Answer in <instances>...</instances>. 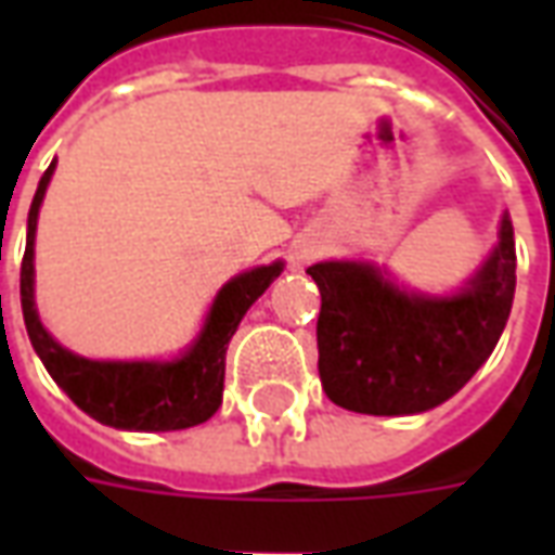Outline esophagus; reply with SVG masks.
<instances>
[{
	"instance_id": "esophagus-1",
	"label": "esophagus",
	"mask_w": 555,
	"mask_h": 555,
	"mask_svg": "<svg viewBox=\"0 0 555 555\" xmlns=\"http://www.w3.org/2000/svg\"><path fill=\"white\" fill-rule=\"evenodd\" d=\"M314 255H318V246H314V243H294V249H291V267L302 270V267L312 261Z\"/></svg>"
}]
</instances>
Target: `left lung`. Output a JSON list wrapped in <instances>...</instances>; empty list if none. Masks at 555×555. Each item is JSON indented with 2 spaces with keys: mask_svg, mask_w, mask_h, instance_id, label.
Returning a JSON list of instances; mask_svg holds the SVG:
<instances>
[{
  "mask_svg": "<svg viewBox=\"0 0 555 555\" xmlns=\"http://www.w3.org/2000/svg\"><path fill=\"white\" fill-rule=\"evenodd\" d=\"M514 229L452 297L398 288L365 261H321L306 273L321 291L318 372L326 398L369 416L425 413L461 389L500 341L514 300Z\"/></svg>",
  "mask_w": 555,
  "mask_h": 555,
  "instance_id": "left-lung-1",
  "label": "left lung"
}]
</instances>
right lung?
Returning <instances> with one entry per match:
<instances>
[{"label": "right lung", "instance_id": "add662e5", "mask_svg": "<svg viewBox=\"0 0 555 555\" xmlns=\"http://www.w3.org/2000/svg\"><path fill=\"white\" fill-rule=\"evenodd\" d=\"M55 159L43 171L38 193L29 207L26 255L20 267V302L23 321L35 353L55 384L65 389L79 410L101 425L121 430H181L202 425L222 404L225 350L243 321L270 282L282 273V261L246 270L222 285L210 306L205 326L190 348L171 362H98L62 348L43 330L35 309V229L47 183L53 178Z\"/></svg>", "mask_w": 555, "mask_h": 555}]
</instances>
